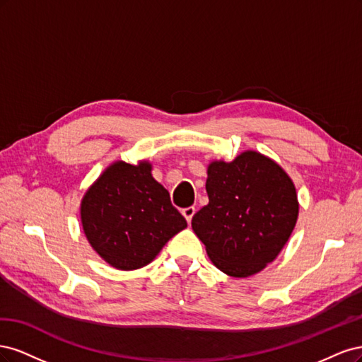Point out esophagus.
Masks as SVG:
<instances>
[{
    "instance_id": "esophagus-1",
    "label": "esophagus",
    "mask_w": 362,
    "mask_h": 362,
    "mask_svg": "<svg viewBox=\"0 0 362 362\" xmlns=\"http://www.w3.org/2000/svg\"><path fill=\"white\" fill-rule=\"evenodd\" d=\"M194 206H187V208H184L182 210V216L185 217V221H187L189 223L192 222V217H193V214H194Z\"/></svg>"
}]
</instances>
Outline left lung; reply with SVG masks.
<instances>
[{
    "mask_svg": "<svg viewBox=\"0 0 362 362\" xmlns=\"http://www.w3.org/2000/svg\"><path fill=\"white\" fill-rule=\"evenodd\" d=\"M208 204L192 218L213 264L228 276L266 269L298 222L299 201L290 175L270 157L247 149L206 168Z\"/></svg>",
    "mask_w": 362,
    "mask_h": 362,
    "instance_id": "left-lung-1",
    "label": "left lung"
}]
</instances>
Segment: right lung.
I'll return each mask as SVG.
<instances>
[{
  "instance_id": "add662e5",
  "label": "right lung",
  "mask_w": 362,
  "mask_h": 362,
  "mask_svg": "<svg viewBox=\"0 0 362 362\" xmlns=\"http://www.w3.org/2000/svg\"><path fill=\"white\" fill-rule=\"evenodd\" d=\"M80 217L87 242L117 270L148 266L187 226L148 160H117L105 168L86 190Z\"/></svg>"
}]
</instances>
